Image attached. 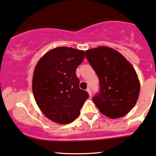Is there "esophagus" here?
<instances>
[{"instance_id":"1","label":"esophagus","mask_w":156,"mask_h":156,"mask_svg":"<svg viewBox=\"0 0 156 156\" xmlns=\"http://www.w3.org/2000/svg\"><path fill=\"white\" fill-rule=\"evenodd\" d=\"M87 92L88 93V94H89L90 97H91V96H92V91H91V90H90V88H87Z\"/></svg>"}]
</instances>
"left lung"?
Returning a JSON list of instances; mask_svg holds the SVG:
<instances>
[{
    "label": "left lung",
    "mask_w": 156,
    "mask_h": 156,
    "mask_svg": "<svg viewBox=\"0 0 156 156\" xmlns=\"http://www.w3.org/2000/svg\"><path fill=\"white\" fill-rule=\"evenodd\" d=\"M86 58L100 81L93 101L103 115L111 119L125 116L139 97L140 84L134 67L111 48L100 46L85 51Z\"/></svg>",
    "instance_id": "1"
}]
</instances>
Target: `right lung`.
<instances>
[{"instance_id":"add662e5","label":"right lung","mask_w":156,"mask_h":156,"mask_svg":"<svg viewBox=\"0 0 156 156\" xmlns=\"http://www.w3.org/2000/svg\"><path fill=\"white\" fill-rule=\"evenodd\" d=\"M83 51L59 47L46 53L34 68L32 91L43 114L53 122L67 124L79 116L89 98L79 87L76 69L84 59Z\"/></svg>"}]
</instances>
